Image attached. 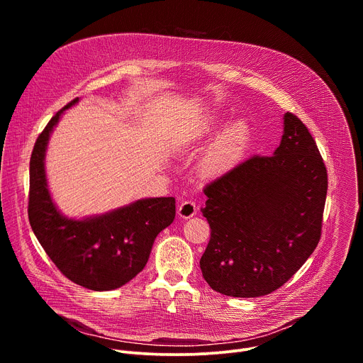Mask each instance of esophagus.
Returning <instances> with one entry per match:
<instances>
[{"label": "esophagus", "instance_id": "obj_1", "mask_svg": "<svg viewBox=\"0 0 363 363\" xmlns=\"http://www.w3.org/2000/svg\"><path fill=\"white\" fill-rule=\"evenodd\" d=\"M196 203L195 201H191V199H186L184 202H181L179 208H178V216L181 218H191L192 216L196 214Z\"/></svg>", "mask_w": 363, "mask_h": 363}]
</instances>
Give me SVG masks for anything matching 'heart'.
<instances>
[{
    "mask_svg": "<svg viewBox=\"0 0 363 363\" xmlns=\"http://www.w3.org/2000/svg\"><path fill=\"white\" fill-rule=\"evenodd\" d=\"M250 139L248 126L244 122H235L223 132V135L210 147L203 160L206 172L217 174L233 167L244 155Z\"/></svg>",
    "mask_w": 363,
    "mask_h": 363,
    "instance_id": "b5f03b06",
    "label": "heart"
}]
</instances>
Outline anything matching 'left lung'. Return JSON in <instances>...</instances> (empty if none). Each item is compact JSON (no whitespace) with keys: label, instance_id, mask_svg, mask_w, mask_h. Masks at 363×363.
Segmentation results:
<instances>
[{"label":"left lung","instance_id":"obj_1","mask_svg":"<svg viewBox=\"0 0 363 363\" xmlns=\"http://www.w3.org/2000/svg\"><path fill=\"white\" fill-rule=\"evenodd\" d=\"M203 194L211 228L199 260L205 281L225 296L260 297L289 281L318 247L328 171L313 136L287 112L274 155H252Z\"/></svg>","mask_w":363,"mask_h":363}]
</instances>
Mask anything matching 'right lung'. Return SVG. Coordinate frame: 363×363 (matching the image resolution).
Masks as SVG:
<instances>
[{
    "instance_id": "add662e5",
    "label": "right lung",
    "mask_w": 363,
    "mask_h": 363,
    "mask_svg": "<svg viewBox=\"0 0 363 363\" xmlns=\"http://www.w3.org/2000/svg\"><path fill=\"white\" fill-rule=\"evenodd\" d=\"M76 97L50 119L30 160L28 220L41 247L73 283L96 291L118 289L143 270L157 235L175 218V198L139 199L109 214L69 220L51 201L44 172L48 136Z\"/></svg>"
}]
</instances>
